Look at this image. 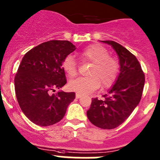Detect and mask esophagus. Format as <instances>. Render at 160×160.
<instances>
[{"mask_svg": "<svg viewBox=\"0 0 160 160\" xmlns=\"http://www.w3.org/2000/svg\"><path fill=\"white\" fill-rule=\"evenodd\" d=\"M82 95L80 94V93H76V98H82Z\"/></svg>", "mask_w": 160, "mask_h": 160, "instance_id": "1", "label": "esophagus"}]
</instances>
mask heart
Masks as SVG:
<instances>
[{"instance_id":"1","label":"heart","mask_w":160,"mask_h":160,"mask_svg":"<svg viewBox=\"0 0 160 160\" xmlns=\"http://www.w3.org/2000/svg\"><path fill=\"white\" fill-rule=\"evenodd\" d=\"M83 60L93 63L88 75L89 78H79L69 82V89L81 94L93 93L102 86V89L110 87L117 79L119 64L115 58L109 56V51L100 44L86 47L80 52ZM62 69L67 76L73 78L77 74V64L72 55H67L62 62Z\"/></svg>"}]
</instances>
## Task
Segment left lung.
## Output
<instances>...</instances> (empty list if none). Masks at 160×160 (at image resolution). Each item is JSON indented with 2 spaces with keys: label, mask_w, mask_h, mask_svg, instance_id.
Listing matches in <instances>:
<instances>
[{
  "label": "left lung",
  "mask_w": 160,
  "mask_h": 160,
  "mask_svg": "<svg viewBox=\"0 0 160 160\" xmlns=\"http://www.w3.org/2000/svg\"><path fill=\"white\" fill-rule=\"evenodd\" d=\"M110 45L119 58L120 73L104 100L92 98L86 112L93 125L103 129H112L122 124L138 105L144 86V74L134 55L114 41L103 40Z\"/></svg>",
  "instance_id": "obj_1"
}]
</instances>
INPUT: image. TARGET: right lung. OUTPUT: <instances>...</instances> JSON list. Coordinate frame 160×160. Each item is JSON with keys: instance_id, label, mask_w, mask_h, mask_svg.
I'll use <instances>...</instances> for the list:
<instances>
[{"instance_id": "obj_1", "label": "right lung", "mask_w": 160, "mask_h": 160, "mask_svg": "<svg viewBox=\"0 0 160 160\" xmlns=\"http://www.w3.org/2000/svg\"><path fill=\"white\" fill-rule=\"evenodd\" d=\"M76 49L67 40H51L31 49L23 57L15 76V91L22 112L39 126L55 124L63 118L74 92L59 90L67 83L63 59Z\"/></svg>"}]
</instances>
